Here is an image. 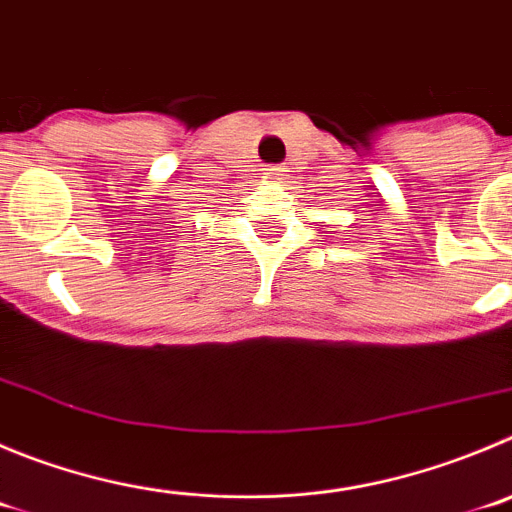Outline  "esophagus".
<instances>
[{
  "mask_svg": "<svg viewBox=\"0 0 512 512\" xmlns=\"http://www.w3.org/2000/svg\"><path fill=\"white\" fill-rule=\"evenodd\" d=\"M280 171H283L280 166H270V169H265V174H267V179H278V176H283Z\"/></svg>",
  "mask_w": 512,
  "mask_h": 512,
  "instance_id": "esophagus-1",
  "label": "esophagus"
}]
</instances>
